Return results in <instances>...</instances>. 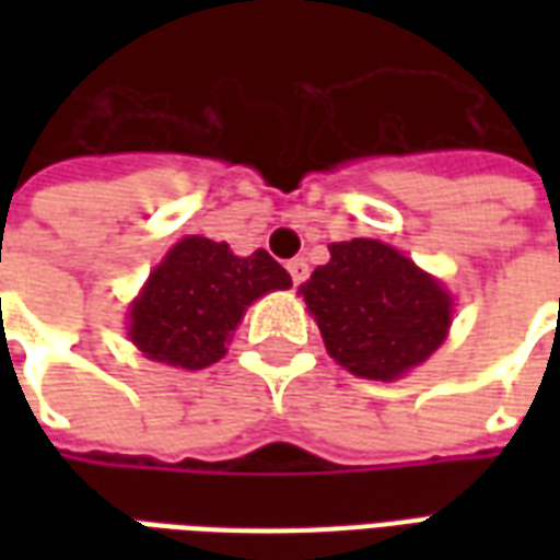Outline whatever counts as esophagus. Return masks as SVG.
<instances>
[{"label":"esophagus","mask_w":560,"mask_h":560,"mask_svg":"<svg viewBox=\"0 0 560 560\" xmlns=\"http://www.w3.org/2000/svg\"><path fill=\"white\" fill-rule=\"evenodd\" d=\"M288 272H291L293 284H303V281L308 279V264H305L303 257H296V260L288 264Z\"/></svg>","instance_id":"obj_1"}]
</instances>
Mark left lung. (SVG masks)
<instances>
[{"label": "left lung", "instance_id": "1", "mask_svg": "<svg viewBox=\"0 0 560 560\" xmlns=\"http://www.w3.org/2000/svg\"><path fill=\"white\" fill-rule=\"evenodd\" d=\"M300 293L329 357L372 381H393L432 357L453 315L450 293L377 240L329 245V264Z\"/></svg>", "mask_w": 560, "mask_h": 560}]
</instances>
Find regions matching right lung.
Here are the masks:
<instances>
[{"label":"right lung","mask_w":560,"mask_h":560,"mask_svg":"<svg viewBox=\"0 0 560 560\" xmlns=\"http://www.w3.org/2000/svg\"><path fill=\"white\" fill-rule=\"evenodd\" d=\"M284 288H291L288 269L264 248L236 257L228 243L185 236L131 305L128 336L149 360L207 369L224 357L245 305Z\"/></svg>","instance_id":"add662e5"}]
</instances>
